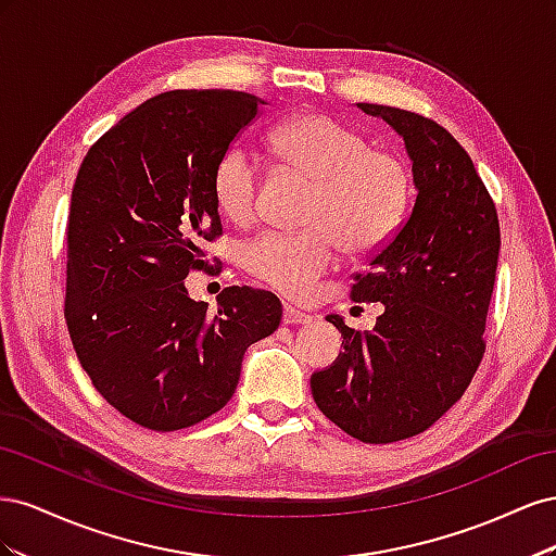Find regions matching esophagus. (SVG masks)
<instances>
[{
	"instance_id": "1",
	"label": "esophagus",
	"mask_w": 556,
	"mask_h": 556,
	"mask_svg": "<svg viewBox=\"0 0 556 556\" xmlns=\"http://www.w3.org/2000/svg\"><path fill=\"white\" fill-rule=\"evenodd\" d=\"M282 319H285V325H308L313 317L308 313H304V311H299V308H294L290 304H285Z\"/></svg>"
}]
</instances>
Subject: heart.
I'll return each instance as SVG.
<instances>
[{
  "label": "heart",
  "instance_id": "1",
  "mask_svg": "<svg viewBox=\"0 0 556 556\" xmlns=\"http://www.w3.org/2000/svg\"><path fill=\"white\" fill-rule=\"evenodd\" d=\"M278 157L315 182L311 229L264 231L241 250L248 271L274 290L306 299L339 260L341 245L366 255L390 243L410 199V174L396 155L376 150L362 131L325 113H304L271 134ZM262 166L250 148H227L213 172L215 204L231 223L255 220Z\"/></svg>",
  "mask_w": 556,
  "mask_h": 556
}]
</instances>
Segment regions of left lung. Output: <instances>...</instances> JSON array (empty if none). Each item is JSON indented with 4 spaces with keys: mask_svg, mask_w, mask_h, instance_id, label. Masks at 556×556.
I'll return each mask as SVG.
<instances>
[{
    "mask_svg": "<svg viewBox=\"0 0 556 556\" xmlns=\"http://www.w3.org/2000/svg\"><path fill=\"white\" fill-rule=\"evenodd\" d=\"M357 106L403 137L417 197L408 220L352 285V299L384 306L374 331L327 315L345 350L311 376V390L352 439L394 443L427 431L473 380L501 231L473 160L445 127L394 106Z\"/></svg>",
    "mask_w": 556,
    "mask_h": 556,
    "instance_id": "obj_1",
    "label": "left lung"
}]
</instances>
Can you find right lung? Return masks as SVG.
<instances>
[{
  "label": "right lung",
  "instance_id": "1",
  "mask_svg": "<svg viewBox=\"0 0 556 556\" xmlns=\"http://www.w3.org/2000/svg\"><path fill=\"white\" fill-rule=\"evenodd\" d=\"M262 104L237 90L157 94L115 123L78 169L66 327L94 390L146 429H185L227 406L245 350L280 325L271 292L227 288L208 311L182 282L223 233L215 164Z\"/></svg>",
  "mask_w": 556,
  "mask_h": 556
}]
</instances>
